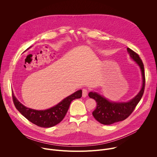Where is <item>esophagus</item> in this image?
<instances>
[{
    "label": "esophagus",
    "mask_w": 157,
    "mask_h": 157,
    "mask_svg": "<svg viewBox=\"0 0 157 157\" xmlns=\"http://www.w3.org/2000/svg\"><path fill=\"white\" fill-rule=\"evenodd\" d=\"M87 96V90L86 89H82V97L85 98Z\"/></svg>",
    "instance_id": "esophagus-1"
}]
</instances>
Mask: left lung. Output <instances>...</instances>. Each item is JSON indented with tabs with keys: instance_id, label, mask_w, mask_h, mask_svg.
I'll return each mask as SVG.
<instances>
[{
	"instance_id": "1",
	"label": "left lung",
	"mask_w": 157,
	"mask_h": 157,
	"mask_svg": "<svg viewBox=\"0 0 157 157\" xmlns=\"http://www.w3.org/2000/svg\"><path fill=\"white\" fill-rule=\"evenodd\" d=\"M130 58L139 66L142 78V84L138 94L126 102L112 101L97 92L91 91L88 96L94 99L97 103L93 115L97 121L104 125H110L127 119L135 109L140 101L145 89V73L144 64L139 56L129 48H127Z\"/></svg>"
}]
</instances>
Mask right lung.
Instances as JSON below:
<instances>
[{
  "mask_svg": "<svg viewBox=\"0 0 157 157\" xmlns=\"http://www.w3.org/2000/svg\"><path fill=\"white\" fill-rule=\"evenodd\" d=\"M31 47L27 48L26 51ZM81 96L82 90L80 89L65 98L53 107L45 110H36L22 104L18 101L12 91L13 103L21 114L33 124L44 128L52 127L59 124L66 114L71 101L76 99H79Z\"/></svg>",
  "mask_w": 157,
  "mask_h": 157,
  "instance_id": "1",
  "label": "right lung"
}]
</instances>
